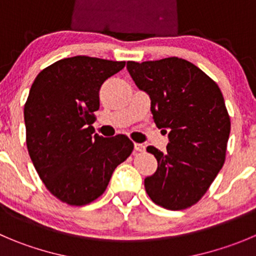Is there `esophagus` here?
Wrapping results in <instances>:
<instances>
[{"instance_id": "1", "label": "esophagus", "mask_w": 256, "mask_h": 256, "mask_svg": "<svg viewBox=\"0 0 256 256\" xmlns=\"http://www.w3.org/2000/svg\"><path fill=\"white\" fill-rule=\"evenodd\" d=\"M134 150H137V152H143V150H144V146H143L142 143H134Z\"/></svg>"}]
</instances>
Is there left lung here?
Returning a JSON list of instances; mask_svg holds the SVG:
<instances>
[{
	"mask_svg": "<svg viewBox=\"0 0 256 256\" xmlns=\"http://www.w3.org/2000/svg\"><path fill=\"white\" fill-rule=\"evenodd\" d=\"M138 89L150 99L156 126L168 132L166 152L147 147L158 162L146 177V192L167 210H184L205 194L222 168L230 116L220 88L180 58L126 62Z\"/></svg>",
	"mask_w": 256,
	"mask_h": 256,
	"instance_id": "1",
	"label": "left lung"
}]
</instances>
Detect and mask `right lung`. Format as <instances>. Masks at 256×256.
<instances>
[{
	"label": "right lung",
	"instance_id": "obj_1",
	"mask_svg": "<svg viewBox=\"0 0 256 256\" xmlns=\"http://www.w3.org/2000/svg\"><path fill=\"white\" fill-rule=\"evenodd\" d=\"M126 62L78 55L54 62L32 82L24 116L28 154L46 188L62 202L98 198L133 142L124 134H94L99 89Z\"/></svg>",
	"mask_w": 256,
	"mask_h": 256
}]
</instances>
